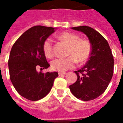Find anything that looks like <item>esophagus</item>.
Returning a JSON list of instances; mask_svg holds the SVG:
<instances>
[{
    "mask_svg": "<svg viewBox=\"0 0 123 123\" xmlns=\"http://www.w3.org/2000/svg\"><path fill=\"white\" fill-rule=\"evenodd\" d=\"M67 74L66 72H59V76H62V75H65Z\"/></svg>",
    "mask_w": 123,
    "mask_h": 123,
    "instance_id": "34e87169",
    "label": "esophagus"
}]
</instances>
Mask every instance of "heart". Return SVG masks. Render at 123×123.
Wrapping results in <instances>:
<instances>
[{
    "instance_id": "b5f03b06",
    "label": "heart",
    "mask_w": 123,
    "mask_h": 123,
    "mask_svg": "<svg viewBox=\"0 0 123 123\" xmlns=\"http://www.w3.org/2000/svg\"><path fill=\"white\" fill-rule=\"evenodd\" d=\"M58 38L68 45L67 55L70 56L63 59H54L51 63L52 69L59 72H64L74 68L76 61L79 63H84L88 61L92 52V46L89 41L80 39L78 35L70 32L62 33L58 35ZM43 51L47 58H53L54 56L53 46L51 38H47L44 41Z\"/></svg>"
}]
</instances>
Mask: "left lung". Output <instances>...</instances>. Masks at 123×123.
<instances>
[{"instance_id": "left-lung-1", "label": "left lung", "mask_w": 123, "mask_h": 123, "mask_svg": "<svg viewBox=\"0 0 123 123\" xmlns=\"http://www.w3.org/2000/svg\"><path fill=\"white\" fill-rule=\"evenodd\" d=\"M72 29L87 35L92 52L84 67L74 72L77 80L70 86V90L78 99L93 100L101 95L108 87L113 74V56L108 42L94 29L86 25Z\"/></svg>"}]
</instances>
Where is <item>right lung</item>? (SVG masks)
<instances>
[{
  "label": "right lung",
  "mask_w": 123,
  "mask_h": 123,
  "mask_svg": "<svg viewBox=\"0 0 123 123\" xmlns=\"http://www.w3.org/2000/svg\"><path fill=\"white\" fill-rule=\"evenodd\" d=\"M55 28L35 25L25 31L12 46L9 59L10 78L18 93L27 99L37 101L48 94L57 72L42 73L49 67L43 51L44 41Z\"/></svg>",
  "instance_id": "right-lung-1"
}]
</instances>
